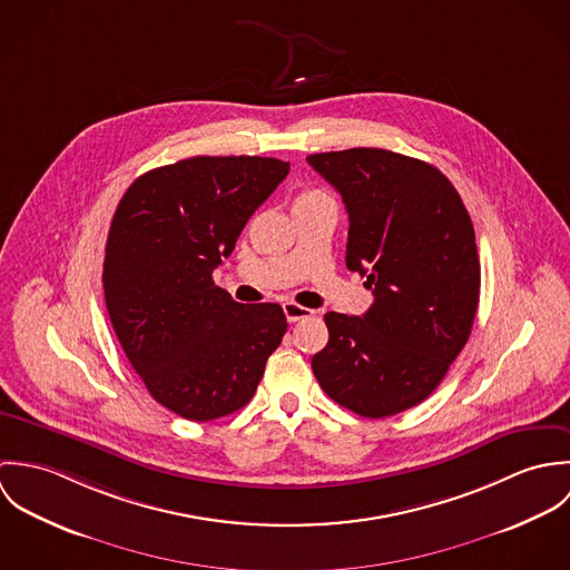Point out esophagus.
Instances as JSON below:
<instances>
[{
	"label": "esophagus",
	"mask_w": 570,
	"mask_h": 570,
	"mask_svg": "<svg viewBox=\"0 0 570 570\" xmlns=\"http://www.w3.org/2000/svg\"><path fill=\"white\" fill-rule=\"evenodd\" d=\"M283 312H285L287 323H298V321H305V318L314 316L312 309H307V307H303V305H298V303H285V305H283Z\"/></svg>",
	"instance_id": "34e87169"
}]
</instances>
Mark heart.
I'll list each match as a JSON object with an SVG mask.
<instances>
[{"label":"heart","instance_id":"obj_1","mask_svg":"<svg viewBox=\"0 0 570 570\" xmlns=\"http://www.w3.org/2000/svg\"><path fill=\"white\" fill-rule=\"evenodd\" d=\"M318 197H326L325 193L321 190H305L296 202H305V199H318Z\"/></svg>","mask_w":570,"mask_h":570}]
</instances>
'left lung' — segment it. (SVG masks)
<instances>
[{"instance_id":"obj_1","label":"left lung","mask_w":570,"mask_h":570,"mask_svg":"<svg viewBox=\"0 0 570 570\" xmlns=\"http://www.w3.org/2000/svg\"><path fill=\"white\" fill-rule=\"evenodd\" d=\"M307 163L342 195L346 267L375 296L362 318L325 314L314 375L360 416L397 414L430 397L472 333L481 294L472 219L432 164L364 147Z\"/></svg>"}]
</instances>
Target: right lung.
<instances>
[{
	"instance_id": "obj_1",
	"label": "right lung",
	"mask_w": 570,
	"mask_h": 570,
	"mask_svg": "<svg viewBox=\"0 0 570 570\" xmlns=\"http://www.w3.org/2000/svg\"><path fill=\"white\" fill-rule=\"evenodd\" d=\"M287 173L276 158L197 156L140 175L114 213L109 321L151 397L184 419L244 407L287 331L281 305L237 303L213 281Z\"/></svg>"
}]
</instances>
